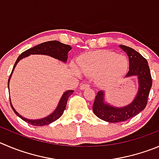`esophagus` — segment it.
I'll return each instance as SVG.
<instances>
[{"mask_svg": "<svg viewBox=\"0 0 159 159\" xmlns=\"http://www.w3.org/2000/svg\"><path fill=\"white\" fill-rule=\"evenodd\" d=\"M89 84H81V86H80V89H81V90H84V89H87L89 88Z\"/></svg>", "mask_w": 159, "mask_h": 159, "instance_id": "34e87169", "label": "esophagus"}]
</instances>
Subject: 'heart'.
<instances>
[{
  "label": "heart",
  "instance_id": "1",
  "mask_svg": "<svg viewBox=\"0 0 159 159\" xmlns=\"http://www.w3.org/2000/svg\"><path fill=\"white\" fill-rule=\"evenodd\" d=\"M80 72L88 77H96L99 83L111 84L121 79L128 70L129 63L123 56L106 50L83 55L78 59Z\"/></svg>",
  "mask_w": 159,
  "mask_h": 159
}]
</instances>
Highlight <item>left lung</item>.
Segmentation results:
<instances>
[{
	"mask_svg": "<svg viewBox=\"0 0 159 159\" xmlns=\"http://www.w3.org/2000/svg\"><path fill=\"white\" fill-rule=\"evenodd\" d=\"M119 47L129 57V69L125 78H137L138 91L133 101L124 107L112 106L105 101L104 91L98 92L93 106V113L99 118L108 122L125 121L141 112L146 107L152 85L151 72L147 59L128 46L119 45Z\"/></svg>",
	"mask_w": 159,
	"mask_h": 159,
	"instance_id": "left-lung-1",
	"label": "left lung"
}]
</instances>
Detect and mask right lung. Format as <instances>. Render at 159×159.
<instances>
[{
  "instance_id": "add662e5",
  "label": "right lung",
  "mask_w": 159,
  "mask_h": 159,
  "mask_svg": "<svg viewBox=\"0 0 159 159\" xmlns=\"http://www.w3.org/2000/svg\"><path fill=\"white\" fill-rule=\"evenodd\" d=\"M71 48H72L70 45H68V44H63V43L59 42L58 41H51L41 43V44H38V45L34 46V47H33V48L23 52L21 55H19L18 59H16V63H15L12 71L11 73V75H10L9 78H8V88L9 89L10 79H11V77L12 75V73L14 71L15 68H16V65L23 58L27 57V56H30V55H45V56H49L51 57L54 58V59H58L59 61H62L63 63H66L68 58V52L70 51ZM73 93H74V90H68V91L64 92V93H63V96L60 98V100H59L57 107H56V108L52 113L50 114L48 116L44 117L43 118H39V119H28V118H26L22 116L21 115H19L17 111H16L14 107L12 106L11 99H10V104H11V108H12L15 113H16V115L21 118V119H23V121H26V122L32 125H35V126H42V125L51 124L52 122L56 121V120L59 119L62 116V115L64 112V110L66 109V103H67L68 98Z\"/></svg>"
}]
</instances>
